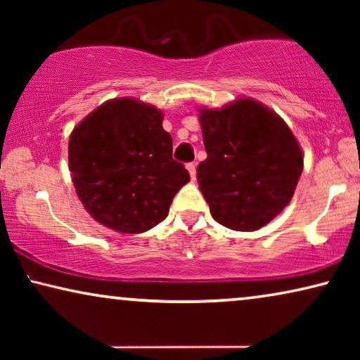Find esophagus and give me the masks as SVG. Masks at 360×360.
<instances>
[{"label":"esophagus","mask_w":360,"mask_h":360,"mask_svg":"<svg viewBox=\"0 0 360 360\" xmlns=\"http://www.w3.org/2000/svg\"><path fill=\"white\" fill-rule=\"evenodd\" d=\"M186 170L190 172L191 180H195L196 179V164H195V162H190V164H186Z\"/></svg>","instance_id":"1"}]
</instances>
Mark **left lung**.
I'll return each instance as SVG.
<instances>
[{
  "label": "left lung",
  "mask_w": 360,
  "mask_h": 360,
  "mask_svg": "<svg viewBox=\"0 0 360 360\" xmlns=\"http://www.w3.org/2000/svg\"><path fill=\"white\" fill-rule=\"evenodd\" d=\"M206 160L198 185L211 216L234 231L270 223L292 200L303 170L297 139L274 111L252 100L201 110Z\"/></svg>",
  "instance_id": "1"
}]
</instances>
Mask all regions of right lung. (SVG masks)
I'll use <instances>...</instances> for the list:
<instances>
[{
    "label": "right lung",
    "mask_w": 360,
    "mask_h": 360,
    "mask_svg": "<svg viewBox=\"0 0 360 360\" xmlns=\"http://www.w3.org/2000/svg\"><path fill=\"white\" fill-rule=\"evenodd\" d=\"M162 112L116 98L90 112L70 136L68 165L78 198L98 223L137 234L162 223L190 174L172 157Z\"/></svg>",
    "instance_id": "obj_1"
}]
</instances>
